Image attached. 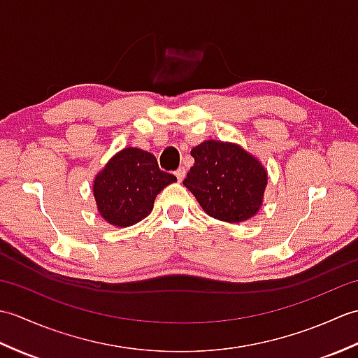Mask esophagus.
I'll use <instances>...</instances> for the list:
<instances>
[{"instance_id":"1","label":"esophagus","mask_w":358,"mask_h":358,"mask_svg":"<svg viewBox=\"0 0 358 358\" xmlns=\"http://www.w3.org/2000/svg\"><path fill=\"white\" fill-rule=\"evenodd\" d=\"M175 177H177L178 181H183V178L186 177V169H185V167H180V169L175 171Z\"/></svg>"}]
</instances>
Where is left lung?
Listing matches in <instances>:
<instances>
[{"label": "left lung", "mask_w": 358, "mask_h": 358, "mask_svg": "<svg viewBox=\"0 0 358 358\" xmlns=\"http://www.w3.org/2000/svg\"><path fill=\"white\" fill-rule=\"evenodd\" d=\"M195 163L183 185L203 210L226 223H241L257 215L263 204L268 171L237 143L206 140L191 150Z\"/></svg>", "instance_id": "left-lung-1"}]
</instances>
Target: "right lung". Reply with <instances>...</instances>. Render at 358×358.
I'll use <instances>...</instances> for the list:
<instances>
[{"mask_svg":"<svg viewBox=\"0 0 358 358\" xmlns=\"http://www.w3.org/2000/svg\"><path fill=\"white\" fill-rule=\"evenodd\" d=\"M175 181L172 173L159 171L150 152L132 146L121 149L94 178L98 214L117 227L136 224L154 209L155 196Z\"/></svg>","mask_w":358,"mask_h":358,"instance_id":"add662e5","label":"right lung"}]
</instances>
